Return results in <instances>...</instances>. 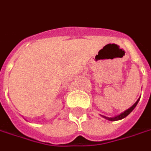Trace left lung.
<instances>
[{"instance_id":"1","label":"left lung","mask_w":151,"mask_h":151,"mask_svg":"<svg viewBox=\"0 0 151 151\" xmlns=\"http://www.w3.org/2000/svg\"><path fill=\"white\" fill-rule=\"evenodd\" d=\"M139 100H140V98L137 99V101L133 104L131 108H129L128 109H127L126 111H124L123 113H120L119 115H117V116H115V117H106V116H104V115H101V117H103L104 118H105V119H107V120H109V121H118V120H121V119H123L124 117H126L127 115H129L130 113L132 112V110L135 108H136V106L137 105V104H138V102H139Z\"/></svg>"}]
</instances>
